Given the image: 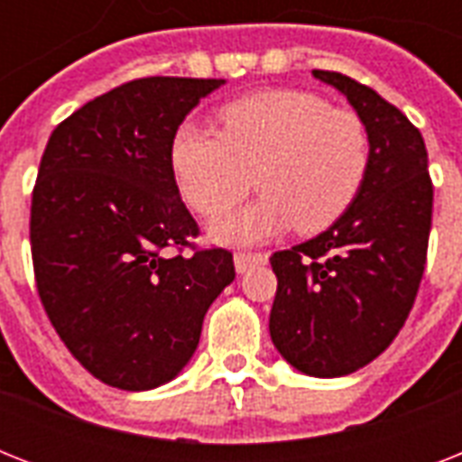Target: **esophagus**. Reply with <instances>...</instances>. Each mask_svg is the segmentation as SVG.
<instances>
[{
	"label": "esophagus",
	"instance_id": "1",
	"mask_svg": "<svg viewBox=\"0 0 462 462\" xmlns=\"http://www.w3.org/2000/svg\"><path fill=\"white\" fill-rule=\"evenodd\" d=\"M268 254H246V252H237L235 254V271L237 273H246L252 266H259V263H266Z\"/></svg>",
	"mask_w": 462,
	"mask_h": 462
}]
</instances>
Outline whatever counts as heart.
Segmentation results:
<instances>
[{
  "instance_id": "heart-1",
  "label": "heart",
  "mask_w": 462,
  "mask_h": 462,
  "mask_svg": "<svg viewBox=\"0 0 462 462\" xmlns=\"http://www.w3.org/2000/svg\"><path fill=\"white\" fill-rule=\"evenodd\" d=\"M223 134L177 126L170 167L181 199L203 217L235 208L254 187L261 199L210 227L225 245H254L288 232L316 235L357 199L369 167L362 119L295 88L261 90L220 110Z\"/></svg>"
}]
</instances>
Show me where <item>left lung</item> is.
Instances as JSON below:
<instances>
[{
    "label": "left lung",
    "mask_w": 462,
    "mask_h": 462,
    "mask_svg": "<svg viewBox=\"0 0 462 462\" xmlns=\"http://www.w3.org/2000/svg\"><path fill=\"white\" fill-rule=\"evenodd\" d=\"M340 90L369 136L357 199L319 237L271 256L278 278L271 340L297 372L347 376L393 343L415 304L431 230L422 134L376 90L337 71H311Z\"/></svg>",
    "instance_id": "1"
}]
</instances>
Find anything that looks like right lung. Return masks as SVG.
I'll return each instance as SVG.
<instances>
[{"label":"right lung","mask_w":462,"mask_h":462,"mask_svg":"<svg viewBox=\"0 0 462 462\" xmlns=\"http://www.w3.org/2000/svg\"><path fill=\"white\" fill-rule=\"evenodd\" d=\"M225 79L151 76L90 100L47 141L31 206L35 282L96 379L151 391L189 365L232 254H172L199 235L170 167L177 126Z\"/></svg>","instance_id":"add662e5"}]
</instances>
